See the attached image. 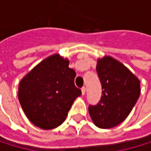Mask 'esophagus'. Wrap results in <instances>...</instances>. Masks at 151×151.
Segmentation results:
<instances>
[{
    "label": "esophagus",
    "mask_w": 151,
    "mask_h": 151,
    "mask_svg": "<svg viewBox=\"0 0 151 151\" xmlns=\"http://www.w3.org/2000/svg\"><path fill=\"white\" fill-rule=\"evenodd\" d=\"M81 91H82V94L85 95V94H86V87H83V88H81Z\"/></svg>",
    "instance_id": "esophagus-1"
}]
</instances>
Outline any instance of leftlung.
Wrapping results in <instances>:
<instances>
[{
  "instance_id": "left-lung-1",
  "label": "left lung",
  "mask_w": 151,
  "mask_h": 151,
  "mask_svg": "<svg viewBox=\"0 0 151 151\" xmlns=\"http://www.w3.org/2000/svg\"><path fill=\"white\" fill-rule=\"evenodd\" d=\"M97 73L102 96L97 105H89L92 121L100 128H111L129 115L140 95V81L123 63L111 56L99 59Z\"/></svg>"
}]
</instances>
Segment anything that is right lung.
<instances>
[{"label": "right lung", "mask_w": 151, "mask_h": 151, "mask_svg": "<svg viewBox=\"0 0 151 151\" xmlns=\"http://www.w3.org/2000/svg\"><path fill=\"white\" fill-rule=\"evenodd\" d=\"M69 61L53 54L23 77L18 99L28 120L41 129H53L63 123L81 90L75 86L76 72Z\"/></svg>", "instance_id": "add662e5"}]
</instances>
